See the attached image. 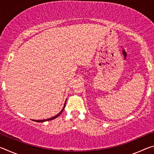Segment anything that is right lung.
<instances>
[{
    "mask_svg": "<svg viewBox=\"0 0 154 154\" xmlns=\"http://www.w3.org/2000/svg\"><path fill=\"white\" fill-rule=\"evenodd\" d=\"M65 106H66V102H65V103H64V107H63V109H62V110L60 112V113H59L58 114H57L56 116H54V117H52V118H49V119H41V120H35V119H33V121L36 122H46V121H49V120H51V119H55V118H58V117L60 116V114L62 113V111H63L64 109L65 108Z\"/></svg>",
    "mask_w": 154,
    "mask_h": 154,
    "instance_id": "obj_1",
    "label": "right lung"
}]
</instances>
